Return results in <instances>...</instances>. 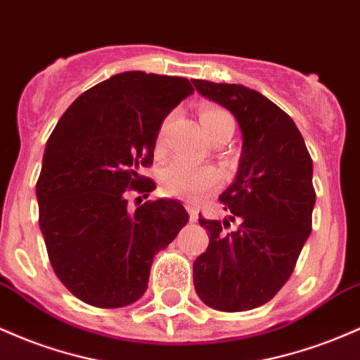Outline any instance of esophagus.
<instances>
[{
  "instance_id": "34e87169",
  "label": "esophagus",
  "mask_w": 360,
  "mask_h": 360,
  "mask_svg": "<svg viewBox=\"0 0 360 360\" xmlns=\"http://www.w3.org/2000/svg\"><path fill=\"white\" fill-rule=\"evenodd\" d=\"M186 208H188V213H189V220H191V222H198V210H196L195 205L186 203Z\"/></svg>"
}]
</instances>
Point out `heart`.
<instances>
[{"label": "heart", "mask_w": 360, "mask_h": 360, "mask_svg": "<svg viewBox=\"0 0 360 360\" xmlns=\"http://www.w3.org/2000/svg\"><path fill=\"white\" fill-rule=\"evenodd\" d=\"M201 126L210 140L222 135H231L234 133V117L231 116L229 110L222 108H210L201 109L200 112ZM164 133L165 126H162L159 135H157V150L164 147ZM160 183L164 193L171 196H179L191 201H198L203 198L207 193L215 189L220 183V174L215 167H196V165L186 164L183 160H174L169 165H165L160 174Z\"/></svg>", "instance_id": "heart-1"}]
</instances>
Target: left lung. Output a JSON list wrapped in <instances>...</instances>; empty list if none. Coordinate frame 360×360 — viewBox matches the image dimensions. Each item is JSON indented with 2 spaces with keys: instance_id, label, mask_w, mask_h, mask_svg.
<instances>
[{
  "instance_id": "obj_1",
  "label": "left lung",
  "mask_w": 360,
  "mask_h": 360,
  "mask_svg": "<svg viewBox=\"0 0 360 360\" xmlns=\"http://www.w3.org/2000/svg\"><path fill=\"white\" fill-rule=\"evenodd\" d=\"M193 85L231 110L243 133L238 174L220 195L231 217L220 222L200 215L210 243L193 263V282L213 309L250 311L285 285L309 238L313 160L292 117L259 92L208 80ZM231 221L238 229L225 231Z\"/></svg>"
}]
</instances>
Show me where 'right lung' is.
I'll return each instance as SVG.
<instances>
[{
    "label": "right lung",
    "instance_id": "add662e5",
    "mask_svg": "<svg viewBox=\"0 0 360 360\" xmlns=\"http://www.w3.org/2000/svg\"><path fill=\"white\" fill-rule=\"evenodd\" d=\"M193 94L188 78L145 71L114 75L82 94L47 140L35 195L54 274L90 306L124 307L145 294L153 256L176 239L188 212L176 200L128 210V191L155 189L162 121Z\"/></svg>",
    "mask_w": 360,
    "mask_h": 360
}]
</instances>
